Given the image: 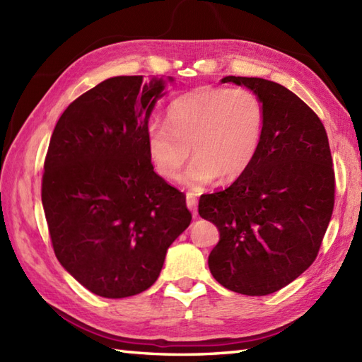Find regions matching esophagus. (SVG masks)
I'll return each instance as SVG.
<instances>
[{
    "label": "esophagus",
    "mask_w": 362,
    "mask_h": 362,
    "mask_svg": "<svg viewBox=\"0 0 362 362\" xmlns=\"http://www.w3.org/2000/svg\"><path fill=\"white\" fill-rule=\"evenodd\" d=\"M187 205H188V209L191 210V213H193V216L196 218L197 216V210H196L197 196L194 193H191V191H188V193H187Z\"/></svg>",
    "instance_id": "1"
}]
</instances>
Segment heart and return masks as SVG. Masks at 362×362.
I'll return each mask as SVG.
<instances>
[{
	"label": "heart",
	"instance_id": "obj_1",
	"mask_svg": "<svg viewBox=\"0 0 362 362\" xmlns=\"http://www.w3.org/2000/svg\"><path fill=\"white\" fill-rule=\"evenodd\" d=\"M266 110L259 96L244 87L202 86L175 98L166 109V126L148 130V153L156 171L183 185L201 189L221 175L236 180L257 160L263 143Z\"/></svg>",
	"mask_w": 362,
	"mask_h": 362
}]
</instances>
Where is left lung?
<instances>
[{"label":"left lung","mask_w":362,"mask_h":362,"mask_svg":"<svg viewBox=\"0 0 362 362\" xmlns=\"http://www.w3.org/2000/svg\"><path fill=\"white\" fill-rule=\"evenodd\" d=\"M266 110L263 143L247 173L199 199V214L219 230L209 257L222 286L267 296L294 281L316 259L334 206L328 136L311 107L280 83L227 76Z\"/></svg>","instance_id":"left-lung-1"}]
</instances>
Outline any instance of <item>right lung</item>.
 Instances as JSON below:
<instances>
[{"mask_svg": "<svg viewBox=\"0 0 362 362\" xmlns=\"http://www.w3.org/2000/svg\"><path fill=\"white\" fill-rule=\"evenodd\" d=\"M163 87L143 76L107 79L74 99L51 135L42 179L51 244L96 296L151 288L193 218L148 153L149 115Z\"/></svg>", "mask_w": 362, "mask_h": 362, "instance_id": "obj_1", "label": "right lung"}]
</instances>
